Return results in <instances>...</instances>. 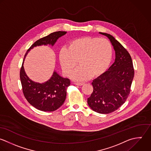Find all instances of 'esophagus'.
I'll list each match as a JSON object with an SVG mask.
<instances>
[{"instance_id":"esophagus-1","label":"esophagus","mask_w":151,"mask_h":151,"mask_svg":"<svg viewBox=\"0 0 151 151\" xmlns=\"http://www.w3.org/2000/svg\"><path fill=\"white\" fill-rule=\"evenodd\" d=\"M76 85H78V86H82L83 85H84V83H79V82H77V83H75Z\"/></svg>"}]
</instances>
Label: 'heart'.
Listing matches in <instances>:
<instances>
[{
    "instance_id": "1",
    "label": "heart",
    "mask_w": 151,
    "mask_h": 151,
    "mask_svg": "<svg viewBox=\"0 0 151 151\" xmlns=\"http://www.w3.org/2000/svg\"><path fill=\"white\" fill-rule=\"evenodd\" d=\"M112 55V46L109 40L86 36L70 41L67 48L60 50L59 59L66 75L72 72L78 61L79 66L70 76L75 81H83L105 73L111 64Z\"/></svg>"
}]
</instances>
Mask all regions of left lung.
Wrapping results in <instances>:
<instances>
[{
    "mask_svg": "<svg viewBox=\"0 0 151 151\" xmlns=\"http://www.w3.org/2000/svg\"><path fill=\"white\" fill-rule=\"evenodd\" d=\"M99 33L110 40L115 51V59L107 71L92 82L93 91L88 98V104L93 111L108 114L117 110L126 101L131 91L134 69L127 49L112 35Z\"/></svg>",
    "mask_w": 151,
    "mask_h": 151,
    "instance_id": "left-lung-1",
    "label": "left lung"
}]
</instances>
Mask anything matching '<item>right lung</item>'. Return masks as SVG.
I'll return each mask as SVG.
<instances>
[{
	"mask_svg": "<svg viewBox=\"0 0 151 151\" xmlns=\"http://www.w3.org/2000/svg\"><path fill=\"white\" fill-rule=\"evenodd\" d=\"M67 32L58 31L52 33L36 41L27 50L20 72V78L24 96L28 102L38 110L52 112L60 108L66 97V89L70 85L68 78L60 76L55 70L51 78L44 83L32 81L26 75L23 63L28 52L34 47L42 45L53 46L57 40Z\"/></svg>",
	"mask_w": 151,
	"mask_h": 151,
	"instance_id": "obj_1",
	"label": "right lung"
}]
</instances>
